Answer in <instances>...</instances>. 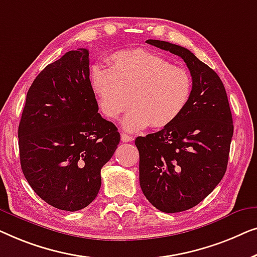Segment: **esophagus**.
Returning <instances> with one entry per match:
<instances>
[{
	"mask_svg": "<svg viewBox=\"0 0 257 257\" xmlns=\"http://www.w3.org/2000/svg\"><path fill=\"white\" fill-rule=\"evenodd\" d=\"M121 141L122 142H132L133 137L130 135H127V134H121Z\"/></svg>",
	"mask_w": 257,
	"mask_h": 257,
	"instance_id": "obj_1",
	"label": "esophagus"
}]
</instances>
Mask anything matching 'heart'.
I'll return each instance as SVG.
<instances>
[{"label": "heart", "instance_id": "1", "mask_svg": "<svg viewBox=\"0 0 257 257\" xmlns=\"http://www.w3.org/2000/svg\"><path fill=\"white\" fill-rule=\"evenodd\" d=\"M109 64V68H93L92 88L101 113L110 121L117 120L130 103L133 109L123 118L128 132H139L150 124L166 127L190 102V73L163 57L141 49L125 50L114 53Z\"/></svg>", "mask_w": 257, "mask_h": 257}]
</instances>
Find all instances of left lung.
<instances>
[{
	"label": "left lung",
	"instance_id": "left-lung-1",
	"mask_svg": "<svg viewBox=\"0 0 257 257\" xmlns=\"http://www.w3.org/2000/svg\"><path fill=\"white\" fill-rule=\"evenodd\" d=\"M146 43L182 58L192 77L190 102L180 116L135 140L144 196L162 212H183L204 200L225 175L232 113L221 79L190 50L157 39Z\"/></svg>",
	"mask_w": 257,
	"mask_h": 257
}]
</instances>
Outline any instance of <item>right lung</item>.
Returning a JSON list of instances; mask_svg holds the SVG:
<instances>
[{"label": "right lung", "instance_id": "add662e5", "mask_svg": "<svg viewBox=\"0 0 257 257\" xmlns=\"http://www.w3.org/2000/svg\"><path fill=\"white\" fill-rule=\"evenodd\" d=\"M87 49L68 51L32 82L19 125L22 171L45 202L79 211L95 199L120 134L97 113Z\"/></svg>", "mask_w": 257, "mask_h": 257}]
</instances>
